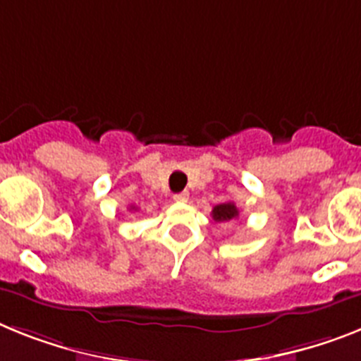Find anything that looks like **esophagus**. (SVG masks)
Returning a JSON list of instances; mask_svg holds the SVG:
<instances>
[{"mask_svg": "<svg viewBox=\"0 0 361 361\" xmlns=\"http://www.w3.org/2000/svg\"><path fill=\"white\" fill-rule=\"evenodd\" d=\"M189 200V192H178V195H174V202H187Z\"/></svg>", "mask_w": 361, "mask_h": 361, "instance_id": "34e87169", "label": "esophagus"}]
</instances>
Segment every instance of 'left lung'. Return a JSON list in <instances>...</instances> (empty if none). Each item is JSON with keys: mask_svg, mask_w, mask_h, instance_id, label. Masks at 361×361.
I'll list each match as a JSON object with an SVG mask.
<instances>
[{"mask_svg": "<svg viewBox=\"0 0 361 361\" xmlns=\"http://www.w3.org/2000/svg\"><path fill=\"white\" fill-rule=\"evenodd\" d=\"M213 220L214 222H227L233 218L238 216V209L233 202H226V204H218L213 207Z\"/></svg>", "mask_w": 361, "mask_h": 361, "instance_id": "1", "label": "left lung"}]
</instances>
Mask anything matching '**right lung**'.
I'll list each match as a JSON object with an SVG mask.
<instances>
[{"mask_svg":"<svg viewBox=\"0 0 361 361\" xmlns=\"http://www.w3.org/2000/svg\"><path fill=\"white\" fill-rule=\"evenodd\" d=\"M130 209H135V207H134V205H132V207H130Z\"/></svg>","mask_w":361,"mask_h":361,"instance_id":"add662e5","label":"right lung"}]
</instances>
